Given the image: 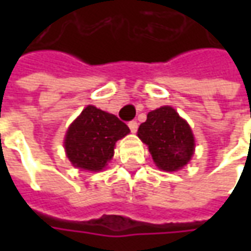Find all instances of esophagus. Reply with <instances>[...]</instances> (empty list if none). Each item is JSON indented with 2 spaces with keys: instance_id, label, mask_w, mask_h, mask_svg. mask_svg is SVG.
<instances>
[{
  "instance_id": "34e87169",
  "label": "esophagus",
  "mask_w": 251,
  "mask_h": 251,
  "mask_svg": "<svg viewBox=\"0 0 251 251\" xmlns=\"http://www.w3.org/2000/svg\"><path fill=\"white\" fill-rule=\"evenodd\" d=\"M129 127H130L131 133H136L137 129H138V124H137V121H130V122H129Z\"/></svg>"
}]
</instances>
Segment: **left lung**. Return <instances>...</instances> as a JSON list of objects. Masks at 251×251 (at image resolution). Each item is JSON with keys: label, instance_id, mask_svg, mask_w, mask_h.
Wrapping results in <instances>:
<instances>
[{"label": "left lung", "instance_id": "1", "mask_svg": "<svg viewBox=\"0 0 251 251\" xmlns=\"http://www.w3.org/2000/svg\"><path fill=\"white\" fill-rule=\"evenodd\" d=\"M138 137L147 144L154 163L163 171H177L194 154L191 127L171 106L151 111L138 127Z\"/></svg>", "mask_w": 251, "mask_h": 251}]
</instances>
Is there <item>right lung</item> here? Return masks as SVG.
<instances>
[{"label":"right lung","mask_w":251,"mask_h":251,"mask_svg":"<svg viewBox=\"0 0 251 251\" xmlns=\"http://www.w3.org/2000/svg\"><path fill=\"white\" fill-rule=\"evenodd\" d=\"M129 131L115 115L87 106L67 131V157L77 168L100 171L113 157L115 142Z\"/></svg>","instance_id":"1"}]
</instances>
